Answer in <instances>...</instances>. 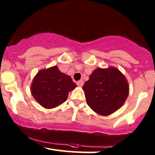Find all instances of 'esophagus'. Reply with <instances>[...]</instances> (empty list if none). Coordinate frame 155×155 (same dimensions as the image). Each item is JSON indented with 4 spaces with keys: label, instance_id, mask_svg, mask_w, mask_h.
<instances>
[{
    "label": "esophagus",
    "instance_id": "1",
    "mask_svg": "<svg viewBox=\"0 0 155 155\" xmlns=\"http://www.w3.org/2000/svg\"><path fill=\"white\" fill-rule=\"evenodd\" d=\"M76 84H77L78 86H79V87H82L83 84H84V81L82 79L79 80V81H78L77 82H76Z\"/></svg>",
    "mask_w": 155,
    "mask_h": 155
}]
</instances>
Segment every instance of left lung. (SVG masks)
I'll return each instance as SVG.
<instances>
[{
    "label": "left lung",
    "instance_id": "1",
    "mask_svg": "<svg viewBox=\"0 0 155 155\" xmlns=\"http://www.w3.org/2000/svg\"><path fill=\"white\" fill-rule=\"evenodd\" d=\"M82 89L88 106L102 116H108L118 110L129 94L125 77L114 67L96 68Z\"/></svg>",
    "mask_w": 155,
    "mask_h": 155
}]
</instances>
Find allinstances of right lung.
<instances>
[{
	"instance_id": "1",
	"label": "right lung",
	"mask_w": 155,
	"mask_h": 155,
	"mask_svg": "<svg viewBox=\"0 0 155 155\" xmlns=\"http://www.w3.org/2000/svg\"><path fill=\"white\" fill-rule=\"evenodd\" d=\"M76 84L71 76L60 72L58 66L41 70L31 84L32 95L46 108L57 107L67 100L68 92Z\"/></svg>"
}]
</instances>
